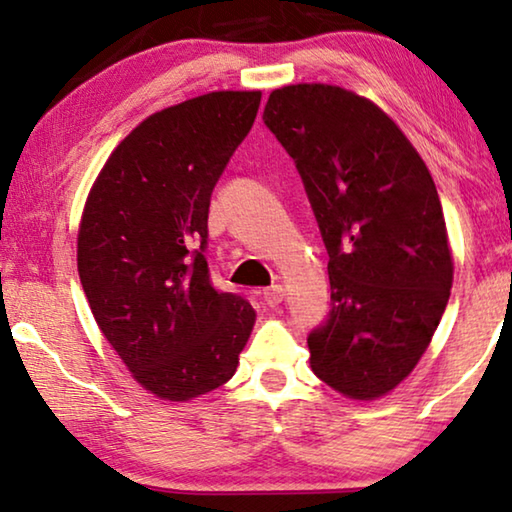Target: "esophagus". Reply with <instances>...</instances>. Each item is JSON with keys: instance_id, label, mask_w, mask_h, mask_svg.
Segmentation results:
<instances>
[{"instance_id": "1", "label": "esophagus", "mask_w": 512, "mask_h": 512, "mask_svg": "<svg viewBox=\"0 0 512 512\" xmlns=\"http://www.w3.org/2000/svg\"><path fill=\"white\" fill-rule=\"evenodd\" d=\"M262 299H264L266 306H278L280 301L285 299L283 285H271V287H266V290L262 292Z\"/></svg>"}]
</instances>
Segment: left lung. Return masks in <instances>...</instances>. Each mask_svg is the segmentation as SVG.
I'll return each mask as SVG.
<instances>
[{
  "label": "left lung",
  "instance_id": "1",
  "mask_svg": "<svg viewBox=\"0 0 512 512\" xmlns=\"http://www.w3.org/2000/svg\"><path fill=\"white\" fill-rule=\"evenodd\" d=\"M266 127L297 164L329 253L331 311L311 369L373 401L410 376L443 318L452 250L427 164L371 99L327 83L269 95Z\"/></svg>",
  "mask_w": 512,
  "mask_h": 512
}]
</instances>
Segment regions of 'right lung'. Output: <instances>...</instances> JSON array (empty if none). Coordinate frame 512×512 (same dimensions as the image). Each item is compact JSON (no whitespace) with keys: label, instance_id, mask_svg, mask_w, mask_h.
<instances>
[{"label":"right lung","instance_id":"right-lung-1","mask_svg":"<svg viewBox=\"0 0 512 512\" xmlns=\"http://www.w3.org/2000/svg\"><path fill=\"white\" fill-rule=\"evenodd\" d=\"M259 90H220L139 122L99 171L78 225V276L143 390L190 401L225 385L255 327L204 257L211 192L253 127Z\"/></svg>","mask_w":512,"mask_h":512}]
</instances>
